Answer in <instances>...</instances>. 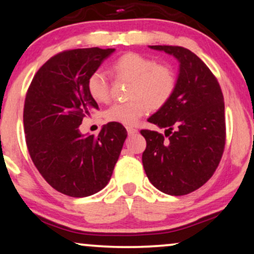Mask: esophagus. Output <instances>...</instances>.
<instances>
[{
	"instance_id": "1",
	"label": "esophagus",
	"mask_w": 254,
	"mask_h": 254,
	"mask_svg": "<svg viewBox=\"0 0 254 254\" xmlns=\"http://www.w3.org/2000/svg\"><path fill=\"white\" fill-rule=\"evenodd\" d=\"M127 134L129 136H133V134H137L138 133V130L136 129V127H127Z\"/></svg>"
}]
</instances>
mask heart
<instances>
[{"label":"heart","instance_id":"obj_1","mask_svg":"<svg viewBox=\"0 0 254 254\" xmlns=\"http://www.w3.org/2000/svg\"><path fill=\"white\" fill-rule=\"evenodd\" d=\"M111 72L117 78L131 81L127 102H118L107 109L104 116L108 122L131 127L151 109H159L168 103L176 89L175 72L168 65L137 53H127L111 64ZM90 97L104 103L110 97V84L102 70L90 73L86 81Z\"/></svg>","mask_w":254,"mask_h":254}]
</instances>
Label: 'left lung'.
Returning <instances> with one entry per match:
<instances>
[{"mask_svg":"<svg viewBox=\"0 0 254 254\" xmlns=\"http://www.w3.org/2000/svg\"><path fill=\"white\" fill-rule=\"evenodd\" d=\"M179 62L172 97L147 122L165 127V136L142 130V162L155 188L184 195L203 186L218 168L225 146L224 97L217 78L195 54L183 47L149 46ZM168 139L165 140V137Z\"/></svg>","mask_w":254,"mask_h":254,"instance_id":"1","label":"left lung"}]
</instances>
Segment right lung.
Masks as SVG:
<instances>
[{"label":"right lung","mask_w":254,"mask_h":254,"mask_svg":"<svg viewBox=\"0 0 254 254\" xmlns=\"http://www.w3.org/2000/svg\"><path fill=\"white\" fill-rule=\"evenodd\" d=\"M115 49L85 48L60 53L34 76L24 102L25 140L35 166L61 193L88 197L101 191L127 136L122 124L103 125L98 136L82 134L79 125L98 104L86 81Z\"/></svg>","instance_id":"1"}]
</instances>
